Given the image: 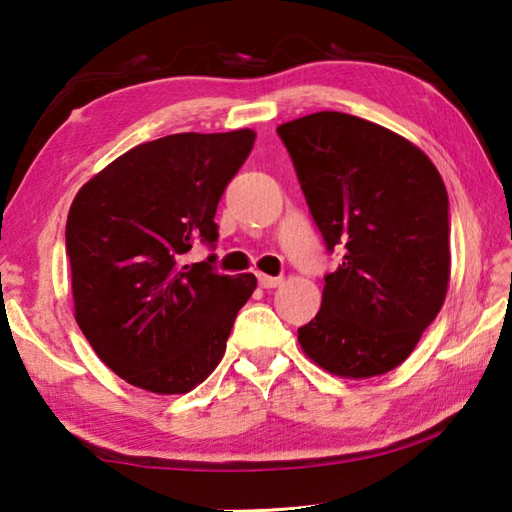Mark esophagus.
<instances>
[{
    "label": "esophagus",
    "instance_id": "esophagus-1",
    "mask_svg": "<svg viewBox=\"0 0 512 512\" xmlns=\"http://www.w3.org/2000/svg\"><path fill=\"white\" fill-rule=\"evenodd\" d=\"M257 279H259V286H262V288H266V290H270V288H277V286H281V284H284V279H281V277L259 275Z\"/></svg>",
    "mask_w": 512,
    "mask_h": 512
}]
</instances>
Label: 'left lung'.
I'll list each match as a JSON object with an SVG mask.
<instances>
[{"label":"left lung","mask_w":512,"mask_h":512,"mask_svg":"<svg viewBox=\"0 0 512 512\" xmlns=\"http://www.w3.org/2000/svg\"><path fill=\"white\" fill-rule=\"evenodd\" d=\"M325 239L345 250L299 345L325 372L398 367L438 317L451 277L449 198L436 165L365 118L317 112L277 127Z\"/></svg>","instance_id":"1"}]
</instances>
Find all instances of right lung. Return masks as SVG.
Listing matches in <instances>:
<instances>
[{
	"mask_svg": "<svg viewBox=\"0 0 512 512\" xmlns=\"http://www.w3.org/2000/svg\"><path fill=\"white\" fill-rule=\"evenodd\" d=\"M253 129L171 134L118 156L76 193L65 224L74 319L96 356L129 385L187 394L226 352L255 275H217L215 257L182 264L195 237L211 246L226 184Z\"/></svg>",
	"mask_w": 512,
	"mask_h": 512,
	"instance_id": "add662e5",
	"label": "right lung"
}]
</instances>
